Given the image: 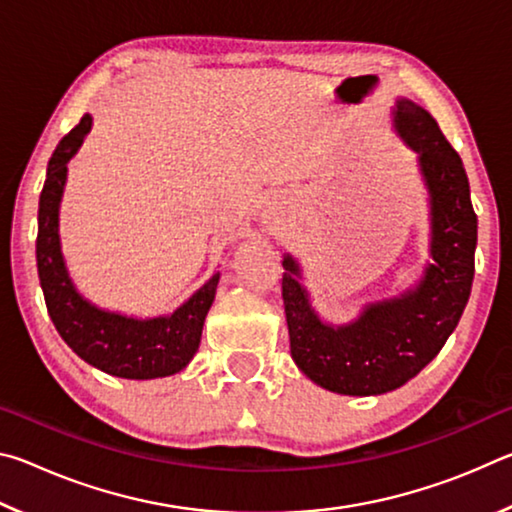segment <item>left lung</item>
Masks as SVG:
<instances>
[{
  "label": "left lung",
  "instance_id": "left-lung-1",
  "mask_svg": "<svg viewBox=\"0 0 512 512\" xmlns=\"http://www.w3.org/2000/svg\"><path fill=\"white\" fill-rule=\"evenodd\" d=\"M395 126L420 153L431 194V259L418 289L368 305L348 327L320 323L287 255L282 300L291 357L318 386L341 395H381L404 386L443 350L463 316L474 280L476 214L461 155L438 121L411 101L397 103Z\"/></svg>",
  "mask_w": 512,
  "mask_h": 512
}]
</instances>
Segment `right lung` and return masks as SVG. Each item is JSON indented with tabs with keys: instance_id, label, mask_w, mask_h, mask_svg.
Segmentation results:
<instances>
[{
	"instance_id": "obj_1",
	"label": "right lung",
	"mask_w": 512,
	"mask_h": 512,
	"mask_svg": "<svg viewBox=\"0 0 512 512\" xmlns=\"http://www.w3.org/2000/svg\"><path fill=\"white\" fill-rule=\"evenodd\" d=\"M90 126L92 117L83 115L58 142L40 194L36 259L47 311L63 341L90 366L124 379L167 377L183 370L196 354L219 273L171 316L149 320L108 314L76 293L60 255L58 203L67 178V162L79 151Z\"/></svg>"
}]
</instances>
